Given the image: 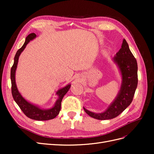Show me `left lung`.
I'll list each match as a JSON object with an SVG mask.
<instances>
[{
    "mask_svg": "<svg viewBox=\"0 0 154 154\" xmlns=\"http://www.w3.org/2000/svg\"><path fill=\"white\" fill-rule=\"evenodd\" d=\"M113 60L122 74L121 88L114 101L103 112L94 113L83 107L85 112L94 119L105 120L117 117L132 103L136 90L138 82L137 63L125 39H123L122 48L116 53Z\"/></svg>",
    "mask_w": 154,
    "mask_h": 154,
    "instance_id": "obj_1",
    "label": "left lung"
}]
</instances>
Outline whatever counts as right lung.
Wrapping results in <instances>:
<instances>
[{
	"instance_id": "add662e5",
	"label": "right lung",
	"mask_w": 154,
	"mask_h": 154,
	"mask_svg": "<svg viewBox=\"0 0 154 154\" xmlns=\"http://www.w3.org/2000/svg\"><path fill=\"white\" fill-rule=\"evenodd\" d=\"M36 37V35L34 32L29 34L26 38V41L22 46L20 49L17 51V52L14 58V63L11 69V93L14 100L17 104L20 107V109L24 112V114L30 119H35L37 121H46L49 120L57 117V116L59 114L60 109H61V103L63 96L68 92L71 84H69L62 88L57 91V94L58 96V98L56 101L54 105L52 108L49 109H43L40 108L37 105H33L29 102L26 100L24 97L22 96L20 93L18 92V88L15 82V72L17 67V64L18 61V58L20 55L27 44L32 40H33Z\"/></svg>"
}]
</instances>
